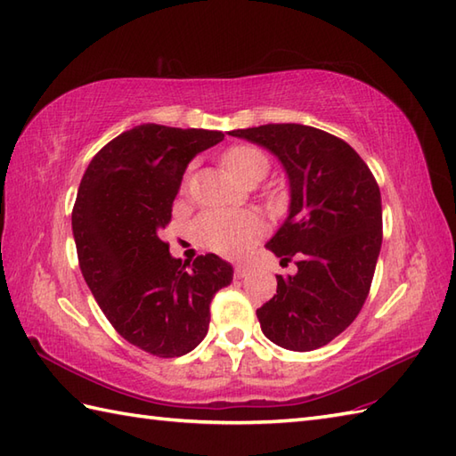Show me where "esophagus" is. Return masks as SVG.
Segmentation results:
<instances>
[{"label": "esophagus", "mask_w": 456, "mask_h": 456, "mask_svg": "<svg viewBox=\"0 0 456 456\" xmlns=\"http://www.w3.org/2000/svg\"><path fill=\"white\" fill-rule=\"evenodd\" d=\"M250 274V266L248 265H237L235 266V278H247Z\"/></svg>", "instance_id": "1"}]
</instances>
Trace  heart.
Masks as SVG:
<instances>
[{"label":"heart","mask_w":456,"mask_h":456,"mask_svg":"<svg viewBox=\"0 0 456 456\" xmlns=\"http://www.w3.org/2000/svg\"><path fill=\"white\" fill-rule=\"evenodd\" d=\"M223 164L243 183H256L266 176L268 159L263 151L237 144L223 154ZM201 245L225 256H240L265 233V221L255 211H206L196 221Z\"/></svg>","instance_id":"obj_1"}]
</instances>
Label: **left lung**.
Wrapping results in <instances>:
<instances>
[{"label":"left lung","mask_w":456,"mask_h":456,"mask_svg":"<svg viewBox=\"0 0 456 456\" xmlns=\"http://www.w3.org/2000/svg\"><path fill=\"white\" fill-rule=\"evenodd\" d=\"M273 152L289 183L288 217L266 248L297 273L276 276L256 309L263 333L288 351H315L354 322L382 247V198L370 168L345 141L299 123L229 131Z\"/></svg>","instance_id":"1"}]
</instances>
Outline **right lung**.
<instances>
[{
    "instance_id": "add662e5",
    "label": "right lung",
    "mask_w": 456,
    "mask_h": 456,
    "mask_svg": "<svg viewBox=\"0 0 456 456\" xmlns=\"http://www.w3.org/2000/svg\"><path fill=\"white\" fill-rule=\"evenodd\" d=\"M225 134L142 123L95 154L72 211L86 284L125 341L154 356L193 351L208 335L209 305L233 266L200 255L190 268L160 233L188 164Z\"/></svg>"
}]
</instances>
